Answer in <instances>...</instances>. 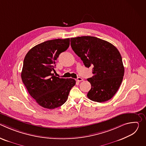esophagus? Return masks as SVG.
<instances>
[{
  "label": "esophagus",
  "mask_w": 146,
  "mask_h": 146,
  "mask_svg": "<svg viewBox=\"0 0 146 146\" xmlns=\"http://www.w3.org/2000/svg\"><path fill=\"white\" fill-rule=\"evenodd\" d=\"M76 81H78V82H80V81H83V79H82L81 77H78L77 78V80H76Z\"/></svg>",
  "instance_id": "1"
}]
</instances>
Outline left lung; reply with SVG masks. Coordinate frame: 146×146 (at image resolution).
Instances as JSON below:
<instances>
[{
  "instance_id": "8db88e82",
  "label": "left lung",
  "mask_w": 146,
  "mask_h": 146,
  "mask_svg": "<svg viewBox=\"0 0 146 146\" xmlns=\"http://www.w3.org/2000/svg\"><path fill=\"white\" fill-rule=\"evenodd\" d=\"M70 42L85 66L93 67V76L87 79L91 85L88 98L99 103L111 99L124 75L122 57L117 48L108 41L93 36L73 37Z\"/></svg>"
}]
</instances>
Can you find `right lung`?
Returning a JSON list of instances; mask_svg holds the SVG:
<instances>
[{
    "mask_svg": "<svg viewBox=\"0 0 146 146\" xmlns=\"http://www.w3.org/2000/svg\"><path fill=\"white\" fill-rule=\"evenodd\" d=\"M70 45V38L54 39L32 48L24 60L21 78L30 95L40 106L48 109L66 102L74 79L54 76L55 60Z\"/></svg>",
    "mask_w": 146,
    "mask_h": 146,
    "instance_id": "right-lung-1",
    "label": "right lung"
}]
</instances>
